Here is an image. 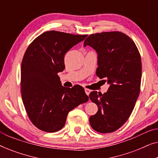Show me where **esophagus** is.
I'll use <instances>...</instances> for the list:
<instances>
[{"mask_svg": "<svg viewBox=\"0 0 158 158\" xmlns=\"http://www.w3.org/2000/svg\"><path fill=\"white\" fill-rule=\"evenodd\" d=\"M85 94L88 95H89L90 94V90H89V89H87V88H85Z\"/></svg>", "mask_w": 158, "mask_h": 158, "instance_id": "34e87169", "label": "esophagus"}]
</instances>
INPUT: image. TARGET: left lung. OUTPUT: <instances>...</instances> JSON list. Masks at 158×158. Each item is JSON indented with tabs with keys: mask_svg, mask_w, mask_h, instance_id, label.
Instances as JSON below:
<instances>
[{
	"mask_svg": "<svg viewBox=\"0 0 158 158\" xmlns=\"http://www.w3.org/2000/svg\"><path fill=\"white\" fill-rule=\"evenodd\" d=\"M83 45L96 52V75L109 85L105 94L93 91L89 95L98 106L97 113L89 118L90 124L98 132H113L127 122L139 96L141 57L131 39L119 31L91 34Z\"/></svg>",
	"mask_w": 158,
	"mask_h": 158,
	"instance_id": "obj_1",
	"label": "left lung"
}]
</instances>
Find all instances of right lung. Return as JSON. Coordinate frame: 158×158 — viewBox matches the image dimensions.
Wrapping results in <instances>:
<instances>
[{
    "mask_svg": "<svg viewBox=\"0 0 158 158\" xmlns=\"http://www.w3.org/2000/svg\"><path fill=\"white\" fill-rule=\"evenodd\" d=\"M86 36L46 31L26 51L21 68V96L30 120L41 130H60L69 112L89 99L81 85L63 87L57 75L65 68L67 52Z\"/></svg>",
    "mask_w": 158,
    "mask_h": 158,
    "instance_id": "right-lung-1",
    "label": "right lung"
}]
</instances>
